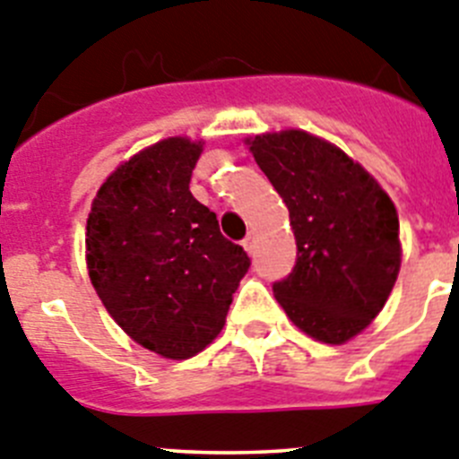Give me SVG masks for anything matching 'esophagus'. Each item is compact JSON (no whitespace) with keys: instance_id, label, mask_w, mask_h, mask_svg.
Listing matches in <instances>:
<instances>
[{"instance_id":"1","label":"esophagus","mask_w":459,"mask_h":459,"mask_svg":"<svg viewBox=\"0 0 459 459\" xmlns=\"http://www.w3.org/2000/svg\"><path fill=\"white\" fill-rule=\"evenodd\" d=\"M243 248L248 250L250 255L255 253V232H248V237L243 238Z\"/></svg>"}]
</instances>
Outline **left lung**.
Masks as SVG:
<instances>
[{
    "label": "left lung",
    "mask_w": 459,
    "mask_h": 459,
    "mask_svg": "<svg viewBox=\"0 0 459 459\" xmlns=\"http://www.w3.org/2000/svg\"><path fill=\"white\" fill-rule=\"evenodd\" d=\"M250 152L296 238V264L273 282L275 299L307 335L347 342L379 315L400 271L391 197L347 153L303 131L257 135Z\"/></svg>",
    "instance_id": "obj_1"
}]
</instances>
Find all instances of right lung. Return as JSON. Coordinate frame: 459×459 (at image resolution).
Segmentation results:
<instances>
[{"label": "right lung", "mask_w": 459, "mask_h": 459, "mask_svg": "<svg viewBox=\"0 0 459 459\" xmlns=\"http://www.w3.org/2000/svg\"><path fill=\"white\" fill-rule=\"evenodd\" d=\"M202 144L169 137L133 156L103 186L87 221L89 278L117 324L165 359H190L221 333L250 266L190 177Z\"/></svg>", "instance_id": "right-lung-1"}]
</instances>
